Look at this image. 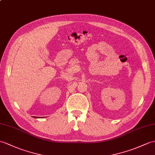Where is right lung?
Masks as SVG:
<instances>
[{
	"instance_id": "obj_1",
	"label": "right lung",
	"mask_w": 155,
	"mask_h": 155,
	"mask_svg": "<svg viewBox=\"0 0 155 155\" xmlns=\"http://www.w3.org/2000/svg\"><path fill=\"white\" fill-rule=\"evenodd\" d=\"M35 117V118H38V117Z\"/></svg>"
}]
</instances>
